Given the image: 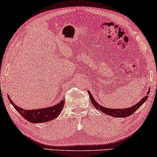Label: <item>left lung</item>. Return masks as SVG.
Here are the masks:
<instances>
[{"label":"left lung","mask_w":157,"mask_h":157,"mask_svg":"<svg viewBox=\"0 0 157 157\" xmlns=\"http://www.w3.org/2000/svg\"><path fill=\"white\" fill-rule=\"evenodd\" d=\"M149 91H150V90L148 91L147 96H145L140 101H139L137 104L134 105L133 106L130 107V108H128V109H108V108H106V107H104L103 106H101V105L98 104V103L96 101L95 99H94L93 96L91 95V92H90L89 91H88V93H89V94L90 100H91V103L93 104L94 106H95V108L96 109L101 111L103 113H106V114H107V115L111 116V117H113L125 118V117H129V116L133 114V113H134L135 111H136L137 109H138L139 107H140L141 105H142L147 100L148 94H149Z\"/></svg>","instance_id":"obj_1"}]
</instances>
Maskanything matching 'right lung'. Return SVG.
Returning a JSON list of instances; mask_svg holds the SVG:
<instances>
[{
    "label": "right lung",
    "mask_w": 157,
    "mask_h": 157,
    "mask_svg": "<svg viewBox=\"0 0 157 157\" xmlns=\"http://www.w3.org/2000/svg\"><path fill=\"white\" fill-rule=\"evenodd\" d=\"M10 104H11L16 110L27 121L31 123H44L56 119L59 117L60 113L61 112L63 108L65 100H62L61 102L57 104L55 106L51 107H48L46 109H35V110H26V109H21L18 107L12 101V100L8 96Z\"/></svg>",
    "instance_id": "right-lung-1"
}]
</instances>
